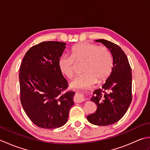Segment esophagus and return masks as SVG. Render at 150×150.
<instances>
[{"instance_id": "obj_1", "label": "esophagus", "mask_w": 150, "mask_h": 150, "mask_svg": "<svg viewBox=\"0 0 150 150\" xmlns=\"http://www.w3.org/2000/svg\"><path fill=\"white\" fill-rule=\"evenodd\" d=\"M75 100L76 103H82L85 100V98H84L83 95L80 93H77L75 96Z\"/></svg>"}]
</instances>
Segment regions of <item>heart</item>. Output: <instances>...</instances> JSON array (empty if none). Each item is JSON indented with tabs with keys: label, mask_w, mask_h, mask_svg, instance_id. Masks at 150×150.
I'll use <instances>...</instances> for the list:
<instances>
[{
	"label": "heart",
	"mask_w": 150,
	"mask_h": 150,
	"mask_svg": "<svg viewBox=\"0 0 150 150\" xmlns=\"http://www.w3.org/2000/svg\"><path fill=\"white\" fill-rule=\"evenodd\" d=\"M75 63L82 64V73L73 79L70 86L73 88H89L109 76L113 68V57L107 47L85 42L73 46L70 56L60 57L58 66L60 72L67 78H73Z\"/></svg>",
	"instance_id": "1"
}]
</instances>
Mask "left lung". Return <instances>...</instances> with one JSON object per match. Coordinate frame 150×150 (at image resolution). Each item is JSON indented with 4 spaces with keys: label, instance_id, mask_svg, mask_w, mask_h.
I'll return each mask as SVG.
<instances>
[{
    "label": "left lung",
    "instance_id": "1",
    "mask_svg": "<svg viewBox=\"0 0 150 150\" xmlns=\"http://www.w3.org/2000/svg\"><path fill=\"white\" fill-rule=\"evenodd\" d=\"M95 41L109 49L113 67L106 82L93 91L91 100L97 105V110L88 115L87 119L95 125L108 126L121 119L131 104L132 69L128 57L120 46L104 39Z\"/></svg>",
    "mask_w": 150,
    "mask_h": 150
}]
</instances>
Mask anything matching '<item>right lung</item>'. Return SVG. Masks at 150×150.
Masks as SVG:
<instances>
[{"label":"right lung","mask_w":150,"mask_h":150,"mask_svg":"<svg viewBox=\"0 0 150 150\" xmlns=\"http://www.w3.org/2000/svg\"><path fill=\"white\" fill-rule=\"evenodd\" d=\"M66 43L46 41L32 46L22 60L19 73L21 102L28 117L39 128L64 125L73 103V91L59 68Z\"/></svg>","instance_id":"obj_1"}]
</instances>
